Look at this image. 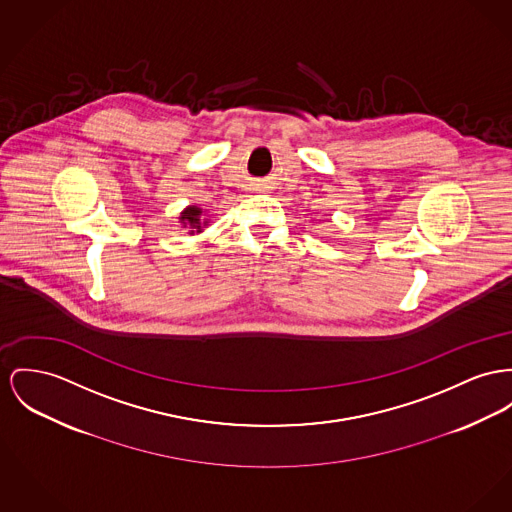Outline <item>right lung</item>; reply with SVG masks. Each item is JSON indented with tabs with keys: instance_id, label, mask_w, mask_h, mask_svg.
<instances>
[{
	"instance_id": "obj_1",
	"label": "right lung",
	"mask_w": 512,
	"mask_h": 512,
	"mask_svg": "<svg viewBox=\"0 0 512 512\" xmlns=\"http://www.w3.org/2000/svg\"><path fill=\"white\" fill-rule=\"evenodd\" d=\"M180 219H182L184 227L190 225L192 233H194V231H198V233L202 231V209H200V207H196V205L188 207V209L180 215Z\"/></svg>"
}]
</instances>
